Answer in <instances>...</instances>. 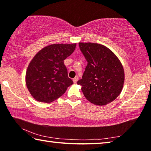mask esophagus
<instances>
[{
    "mask_svg": "<svg viewBox=\"0 0 151 151\" xmlns=\"http://www.w3.org/2000/svg\"><path fill=\"white\" fill-rule=\"evenodd\" d=\"M78 80V76H75V77L73 78V81H74V83H76L77 82Z\"/></svg>",
    "mask_w": 151,
    "mask_h": 151,
    "instance_id": "1",
    "label": "esophagus"
}]
</instances>
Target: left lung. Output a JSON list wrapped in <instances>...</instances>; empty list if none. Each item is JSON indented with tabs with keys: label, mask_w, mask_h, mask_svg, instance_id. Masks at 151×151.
<instances>
[{
	"label": "left lung",
	"mask_w": 151,
	"mask_h": 151,
	"mask_svg": "<svg viewBox=\"0 0 151 151\" xmlns=\"http://www.w3.org/2000/svg\"><path fill=\"white\" fill-rule=\"evenodd\" d=\"M88 61L82 78L77 81L85 97L96 105L114 101L122 90L124 72L116 55L106 46L96 43H78Z\"/></svg>",
	"instance_id": "8db88e82"
}]
</instances>
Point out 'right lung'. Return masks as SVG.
<instances>
[{
	"label": "right lung",
	"instance_id": "1",
	"mask_svg": "<svg viewBox=\"0 0 151 151\" xmlns=\"http://www.w3.org/2000/svg\"><path fill=\"white\" fill-rule=\"evenodd\" d=\"M76 44H54L42 48L29 63L26 85L34 99L51 103L73 84L63 61L75 50Z\"/></svg>",
	"mask_w": 151,
	"mask_h": 151
}]
</instances>
